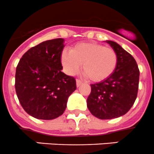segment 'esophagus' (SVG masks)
Wrapping results in <instances>:
<instances>
[{
    "instance_id": "34e87169",
    "label": "esophagus",
    "mask_w": 154,
    "mask_h": 154,
    "mask_svg": "<svg viewBox=\"0 0 154 154\" xmlns=\"http://www.w3.org/2000/svg\"><path fill=\"white\" fill-rule=\"evenodd\" d=\"M82 83H83V82H82L81 80H76V84H77V87H79L80 86V85H82Z\"/></svg>"
}]
</instances>
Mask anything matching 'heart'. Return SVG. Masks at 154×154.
<instances>
[{"label": "heart", "mask_w": 154, "mask_h": 154, "mask_svg": "<svg viewBox=\"0 0 154 154\" xmlns=\"http://www.w3.org/2000/svg\"><path fill=\"white\" fill-rule=\"evenodd\" d=\"M62 64L70 75L76 74L83 64L85 76L93 82H102L108 79L118 66V54L113 48L96 42H81L63 51Z\"/></svg>", "instance_id": "obj_1"}]
</instances>
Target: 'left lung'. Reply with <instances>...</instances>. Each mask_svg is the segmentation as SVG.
<instances>
[{
    "mask_svg": "<svg viewBox=\"0 0 154 154\" xmlns=\"http://www.w3.org/2000/svg\"><path fill=\"white\" fill-rule=\"evenodd\" d=\"M118 54V66L104 81L91 84L87 107L100 119H112L125 115L137 97L139 70L135 59L118 43L106 41Z\"/></svg>",
    "mask_w": 154,
    "mask_h": 154,
    "instance_id": "8db88e82",
    "label": "left lung"
}]
</instances>
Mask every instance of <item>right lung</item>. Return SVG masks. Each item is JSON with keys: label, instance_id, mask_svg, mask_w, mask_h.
Returning a JSON list of instances; mask_svg holds the SVG:
<instances>
[{"label": "right lung", "instance_id": "obj_1", "mask_svg": "<svg viewBox=\"0 0 154 154\" xmlns=\"http://www.w3.org/2000/svg\"><path fill=\"white\" fill-rule=\"evenodd\" d=\"M63 38L48 40L29 49L15 72V91L21 106L37 119L62 116L68 98L77 88L73 77L62 72Z\"/></svg>", "mask_w": 154, "mask_h": 154}]
</instances>
